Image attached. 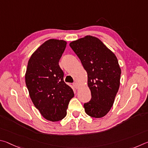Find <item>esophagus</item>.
Returning a JSON list of instances; mask_svg holds the SVG:
<instances>
[{
	"mask_svg": "<svg viewBox=\"0 0 148 148\" xmlns=\"http://www.w3.org/2000/svg\"><path fill=\"white\" fill-rule=\"evenodd\" d=\"M73 86L75 87V89H79V84L77 83V82H74V83L73 84Z\"/></svg>",
	"mask_w": 148,
	"mask_h": 148,
	"instance_id": "34e87169",
	"label": "esophagus"
}]
</instances>
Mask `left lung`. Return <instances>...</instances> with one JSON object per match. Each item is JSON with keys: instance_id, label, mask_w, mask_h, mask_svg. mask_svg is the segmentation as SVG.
I'll use <instances>...</instances> for the list:
<instances>
[{"instance_id": "1", "label": "left lung", "mask_w": 148, "mask_h": 148, "mask_svg": "<svg viewBox=\"0 0 148 148\" xmlns=\"http://www.w3.org/2000/svg\"><path fill=\"white\" fill-rule=\"evenodd\" d=\"M88 74L92 98L84 104L85 112L99 118L109 112L120 83L121 69L118 59L98 39L86 36L69 43Z\"/></svg>"}]
</instances>
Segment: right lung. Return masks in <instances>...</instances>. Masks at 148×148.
Returning <instances> with one entry per match:
<instances>
[{
    "mask_svg": "<svg viewBox=\"0 0 148 148\" xmlns=\"http://www.w3.org/2000/svg\"><path fill=\"white\" fill-rule=\"evenodd\" d=\"M66 41L51 39L38 47L29 59L25 74L26 85L34 105L43 118L51 121L66 117L69 101L74 96L64 81L58 62Z\"/></svg>",
    "mask_w": 148,
    "mask_h": 148,
    "instance_id": "add662e5",
    "label": "right lung"
}]
</instances>
